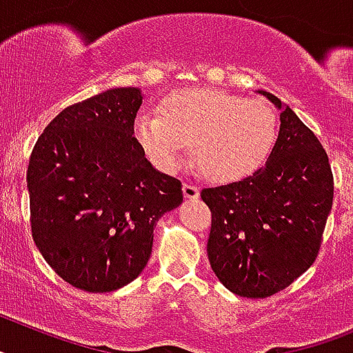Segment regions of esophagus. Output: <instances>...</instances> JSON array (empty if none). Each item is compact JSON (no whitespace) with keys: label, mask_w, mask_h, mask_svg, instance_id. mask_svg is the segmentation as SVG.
Listing matches in <instances>:
<instances>
[{"label":"esophagus","mask_w":353,"mask_h":353,"mask_svg":"<svg viewBox=\"0 0 353 353\" xmlns=\"http://www.w3.org/2000/svg\"><path fill=\"white\" fill-rule=\"evenodd\" d=\"M182 189H183V196L188 198V200H196V198L200 196V188H196L194 183L185 182Z\"/></svg>","instance_id":"1"}]
</instances>
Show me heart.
<instances>
[{
    "instance_id": "b5f03b06",
    "label": "heart",
    "mask_w": 353,
    "mask_h": 353,
    "mask_svg": "<svg viewBox=\"0 0 353 353\" xmlns=\"http://www.w3.org/2000/svg\"><path fill=\"white\" fill-rule=\"evenodd\" d=\"M137 141L151 162L176 170L193 145L194 162L216 182H234L263 164L278 137V117L265 101H247L208 88L180 90L162 103V115L141 113Z\"/></svg>"
}]
</instances>
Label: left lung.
<instances>
[{
  "label": "left lung",
  "mask_w": 353,
  "mask_h": 353,
  "mask_svg": "<svg viewBox=\"0 0 353 353\" xmlns=\"http://www.w3.org/2000/svg\"><path fill=\"white\" fill-rule=\"evenodd\" d=\"M279 112V133L260 170L200 196L212 214L208 256L231 292L269 298L316 261L334 200L327 151L296 113L260 90Z\"/></svg>",
  "instance_id": "left-lung-1"
}]
</instances>
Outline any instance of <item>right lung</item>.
Wrapping results in <instances>:
<instances>
[{
  "mask_svg": "<svg viewBox=\"0 0 353 353\" xmlns=\"http://www.w3.org/2000/svg\"><path fill=\"white\" fill-rule=\"evenodd\" d=\"M141 88H112L65 108L32 150V238L70 285L112 292L144 270L153 229L183 200L135 139Z\"/></svg>",
  "mask_w": 353,
  "mask_h": 353,
  "instance_id": "right-lung-1",
  "label": "right lung"
}]
</instances>
